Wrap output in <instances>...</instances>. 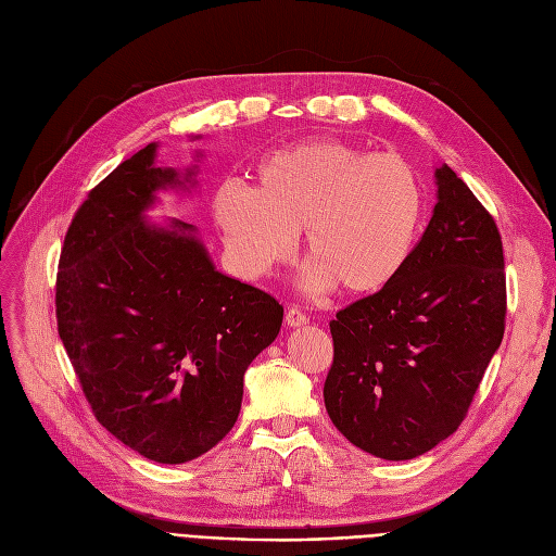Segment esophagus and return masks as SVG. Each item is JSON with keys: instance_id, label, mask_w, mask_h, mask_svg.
<instances>
[{"instance_id": "esophagus-1", "label": "esophagus", "mask_w": 556, "mask_h": 556, "mask_svg": "<svg viewBox=\"0 0 556 556\" xmlns=\"http://www.w3.org/2000/svg\"><path fill=\"white\" fill-rule=\"evenodd\" d=\"M286 325L288 327H304V325H308V316L306 313H302L298 306H291L286 311Z\"/></svg>"}]
</instances>
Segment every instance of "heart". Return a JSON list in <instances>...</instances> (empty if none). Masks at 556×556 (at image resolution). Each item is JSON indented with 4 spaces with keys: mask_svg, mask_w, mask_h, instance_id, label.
Segmentation results:
<instances>
[{
    "mask_svg": "<svg viewBox=\"0 0 556 556\" xmlns=\"http://www.w3.org/2000/svg\"><path fill=\"white\" fill-rule=\"evenodd\" d=\"M211 213L243 275L273 273L293 256L295 236L304 231L313 288L333 283L348 295H375L414 256L425 190L404 156L323 138L261 159L254 188L220 181Z\"/></svg>",
    "mask_w": 556,
    "mask_h": 556,
    "instance_id": "heart-1",
    "label": "heart"
}]
</instances>
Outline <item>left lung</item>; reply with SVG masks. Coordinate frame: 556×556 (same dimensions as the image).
I'll return each mask as SVG.
<instances>
[{
	"instance_id": "1",
	"label": "left lung",
	"mask_w": 556,
	"mask_h": 556,
	"mask_svg": "<svg viewBox=\"0 0 556 556\" xmlns=\"http://www.w3.org/2000/svg\"><path fill=\"white\" fill-rule=\"evenodd\" d=\"M402 275L329 323L325 406L343 437L386 462L437 447L468 414L504 336L506 277L493 215L447 165Z\"/></svg>"
}]
</instances>
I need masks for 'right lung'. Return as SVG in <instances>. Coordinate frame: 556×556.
Masks as SVG:
<instances>
[{
    "label": "right lung",
    "instance_id": "1",
    "mask_svg": "<svg viewBox=\"0 0 556 556\" xmlns=\"http://www.w3.org/2000/svg\"><path fill=\"white\" fill-rule=\"evenodd\" d=\"M156 142L88 192L67 227L56 323L94 418L156 464H186L236 425L248 366L283 306L215 270L195 227L150 225L156 190L186 188L156 167Z\"/></svg>",
    "mask_w": 556,
    "mask_h": 556
}]
</instances>
